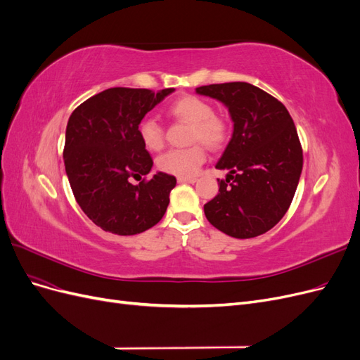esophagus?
<instances>
[{
  "instance_id": "34e87169",
  "label": "esophagus",
  "mask_w": 360,
  "mask_h": 360,
  "mask_svg": "<svg viewBox=\"0 0 360 360\" xmlns=\"http://www.w3.org/2000/svg\"><path fill=\"white\" fill-rule=\"evenodd\" d=\"M177 180H179V183H195L197 181V179H193V177H179Z\"/></svg>"
}]
</instances>
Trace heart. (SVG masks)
I'll return each mask as SVG.
<instances>
[{"label": "heart", "instance_id": "obj_1", "mask_svg": "<svg viewBox=\"0 0 360 360\" xmlns=\"http://www.w3.org/2000/svg\"><path fill=\"white\" fill-rule=\"evenodd\" d=\"M172 118L192 126L191 143H201L207 148H219L226 139L228 129L222 118L214 115L212 103L201 97L186 94L169 105ZM139 138L150 151H159L165 143L163 129L156 118H144L139 124ZM205 160L201 146H192L184 150H169L158 159V168L177 177H193Z\"/></svg>", "mask_w": 360, "mask_h": 360}]
</instances>
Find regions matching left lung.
Returning a JSON list of instances; mask_svg holds the SVG:
<instances>
[{"label":"left lung","instance_id":"8db88e82","mask_svg":"<svg viewBox=\"0 0 360 360\" xmlns=\"http://www.w3.org/2000/svg\"><path fill=\"white\" fill-rule=\"evenodd\" d=\"M197 94L219 101L230 112L233 135L217 169H226L219 193L204 205L217 230L250 238L271 230L296 193L303 153L287 108L248 82L198 86Z\"/></svg>","mask_w":360,"mask_h":360}]
</instances>
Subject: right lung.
Wrapping results in <instances>:
<instances>
[{"label": "right lung", "mask_w": 360, "mask_h": 360, "mask_svg": "<svg viewBox=\"0 0 360 360\" xmlns=\"http://www.w3.org/2000/svg\"><path fill=\"white\" fill-rule=\"evenodd\" d=\"M174 89H108L72 112L66 127L64 165L75 200L103 231L139 234L167 212L176 177L153 167L139 138V123Z\"/></svg>", "instance_id": "1"}]
</instances>
